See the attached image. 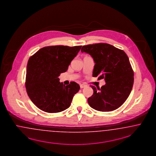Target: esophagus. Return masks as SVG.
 I'll return each instance as SVG.
<instances>
[{
	"label": "esophagus",
	"instance_id": "esophagus-1",
	"mask_svg": "<svg viewBox=\"0 0 156 156\" xmlns=\"http://www.w3.org/2000/svg\"><path fill=\"white\" fill-rule=\"evenodd\" d=\"M87 85L85 84H80V87L81 88H83V87H86Z\"/></svg>",
	"mask_w": 156,
	"mask_h": 156
}]
</instances>
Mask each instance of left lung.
I'll return each mask as SVG.
<instances>
[{"instance_id": "8db88e82", "label": "left lung", "mask_w": 156, "mask_h": 156, "mask_svg": "<svg viewBox=\"0 0 156 156\" xmlns=\"http://www.w3.org/2000/svg\"><path fill=\"white\" fill-rule=\"evenodd\" d=\"M81 52L89 53L95 62L93 76L105 79L101 88L92 85V96L87 99L92 108L100 112H111L124 103L133 84V71L124 50L105 43L84 45Z\"/></svg>"}]
</instances>
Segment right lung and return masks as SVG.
<instances>
[{
    "mask_svg": "<svg viewBox=\"0 0 156 156\" xmlns=\"http://www.w3.org/2000/svg\"><path fill=\"white\" fill-rule=\"evenodd\" d=\"M81 47L46 46L30 57L25 87L29 98L37 108L45 112L55 113L64 111L70 106L80 87L75 82L65 86L59 82L58 76L67 71Z\"/></svg>",
    "mask_w": 156,
    "mask_h": 156,
    "instance_id": "right-lung-1",
    "label": "right lung"
}]
</instances>
